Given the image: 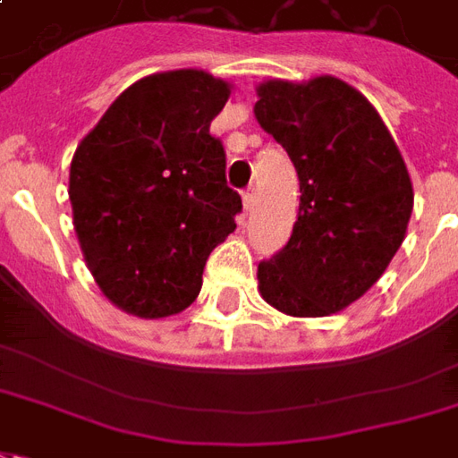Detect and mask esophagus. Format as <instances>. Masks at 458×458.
I'll use <instances>...</instances> for the list:
<instances>
[{
	"mask_svg": "<svg viewBox=\"0 0 458 458\" xmlns=\"http://www.w3.org/2000/svg\"><path fill=\"white\" fill-rule=\"evenodd\" d=\"M243 208L250 209L253 205H256V188H249V191H243Z\"/></svg>",
	"mask_w": 458,
	"mask_h": 458,
	"instance_id": "obj_1",
	"label": "esophagus"
}]
</instances>
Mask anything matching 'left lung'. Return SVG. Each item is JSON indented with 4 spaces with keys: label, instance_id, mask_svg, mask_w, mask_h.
Wrapping results in <instances>:
<instances>
[{
    "label": "left lung",
    "instance_id": "1",
    "mask_svg": "<svg viewBox=\"0 0 458 458\" xmlns=\"http://www.w3.org/2000/svg\"><path fill=\"white\" fill-rule=\"evenodd\" d=\"M256 94V120L290 154L301 192L290 242L258 266V292L287 316L338 314L403 243L408 168L377 108L343 79H267Z\"/></svg>",
    "mask_w": 458,
    "mask_h": 458
}]
</instances>
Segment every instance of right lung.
I'll use <instances>...</instances> for the list:
<instances>
[{
  "label": "right lung",
  "mask_w": 458,
  "mask_h": 458,
  "mask_svg": "<svg viewBox=\"0 0 458 458\" xmlns=\"http://www.w3.org/2000/svg\"><path fill=\"white\" fill-rule=\"evenodd\" d=\"M232 84L202 70L157 72L111 103L70 166L74 232L113 304L166 318L195 301L208 256L236 229L239 192L209 123Z\"/></svg>",
  "instance_id": "obj_1"
}]
</instances>
